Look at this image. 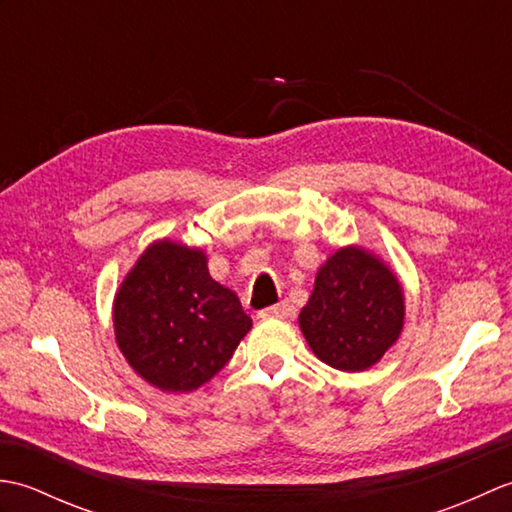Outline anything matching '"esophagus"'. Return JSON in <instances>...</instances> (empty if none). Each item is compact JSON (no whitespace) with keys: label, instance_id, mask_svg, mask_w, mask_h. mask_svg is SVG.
I'll return each instance as SVG.
<instances>
[{"label":"esophagus","instance_id":"obj_1","mask_svg":"<svg viewBox=\"0 0 512 512\" xmlns=\"http://www.w3.org/2000/svg\"><path fill=\"white\" fill-rule=\"evenodd\" d=\"M290 312H292L290 303L288 301H279L277 306L266 308V310L259 312V317H262V319H288Z\"/></svg>","mask_w":512,"mask_h":512}]
</instances>
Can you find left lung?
Segmentation results:
<instances>
[{
	"instance_id": "obj_1",
	"label": "left lung",
	"mask_w": 512,
	"mask_h": 512,
	"mask_svg": "<svg viewBox=\"0 0 512 512\" xmlns=\"http://www.w3.org/2000/svg\"><path fill=\"white\" fill-rule=\"evenodd\" d=\"M405 325V292L383 259L363 246H343L319 268L299 312L314 356L341 372L376 365Z\"/></svg>"
}]
</instances>
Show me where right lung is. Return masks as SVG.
<instances>
[{"label":"right lung","instance_id":"right-lung-1","mask_svg":"<svg viewBox=\"0 0 512 512\" xmlns=\"http://www.w3.org/2000/svg\"><path fill=\"white\" fill-rule=\"evenodd\" d=\"M112 310L129 367L169 394L209 383L253 328L235 292L209 275L204 250L167 237L136 259Z\"/></svg>","mask_w":512,"mask_h":512}]
</instances>
